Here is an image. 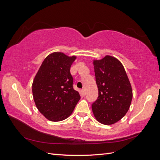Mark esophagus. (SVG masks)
<instances>
[{
  "mask_svg": "<svg viewBox=\"0 0 160 160\" xmlns=\"http://www.w3.org/2000/svg\"><path fill=\"white\" fill-rule=\"evenodd\" d=\"M81 94L83 95V96H85V95L86 93H85V89H82V90H81Z\"/></svg>",
  "mask_w": 160,
  "mask_h": 160,
  "instance_id": "obj_1",
  "label": "esophagus"
}]
</instances>
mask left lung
Returning <instances> with one entry per match:
<instances>
[{"label": "left lung", "instance_id": "8db88e82", "mask_svg": "<svg viewBox=\"0 0 160 160\" xmlns=\"http://www.w3.org/2000/svg\"><path fill=\"white\" fill-rule=\"evenodd\" d=\"M95 80L99 96L92 103L96 119L104 125L118 122L128 111L132 89L124 67L116 58L107 55L94 60Z\"/></svg>", "mask_w": 160, "mask_h": 160}]
</instances>
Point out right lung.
<instances>
[{
	"instance_id": "right-lung-1",
	"label": "right lung",
	"mask_w": 160,
	"mask_h": 160,
	"mask_svg": "<svg viewBox=\"0 0 160 160\" xmlns=\"http://www.w3.org/2000/svg\"><path fill=\"white\" fill-rule=\"evenodd\" d=\"M75 56L52 52L43 61L34 79L32 91L38 111L51 122L67 119L73 111L81 97L73 89L70 72Z\"/></svg>"
}]
</instances>
